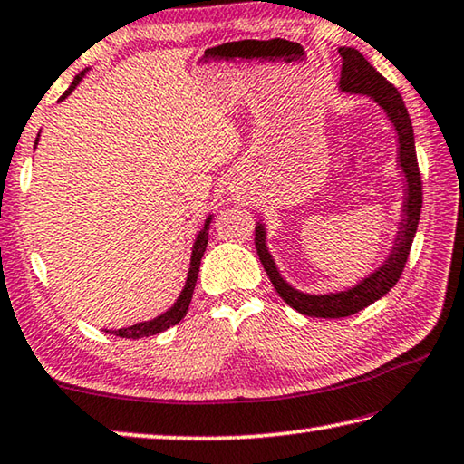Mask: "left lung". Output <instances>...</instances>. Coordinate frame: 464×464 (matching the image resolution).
<instances>
[{"label": "left lung", "mask_w": 464, "mask_h": 464, "mask_svg": "<svg viewBox=\"0 0 464 464\" xmlns=\"http://www.w3.org/2000/svg\"><path fill=\"white\" fill-rule=\"evenodd\" d=\"M343 58L339 91L349 95H365L385 113L387 121L393 125L395 138H398V168L403 176V198L398 231L393 235L390 254L379 264L373 272H369L359 282L349 285L347 290L326 292V294H310L302 292L285 280L280 269L276 266L274 256L267 247V231L266 225L257 221L256 225V249L264 266L269 282L274 284L276 292L290 308L298 310L300 314L316 316V318H343L359 313V310L373 304L379 298H383L395 284L406 267L410 256L411 241L416 237L420 210H422V180L418 172L416 160V141L414 130L408 115V109L403 105L390 81H385L367 58L355 48L343 46L339 48Z\"/></svg>", "instance_id": "left-lung-1"}]
</instances>
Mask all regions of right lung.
I'll return each mask as SVG.
<instances>
[{
    "mask_svg": "<svg viewBox=\"0 0 464 464\" xmlns=\"http://www.w3.org/2000/svg\"><path fill=\"white\" fill-rule=\"evenodd\" d=\"M89 72V69L81 71L77 77H74L72 85L64 91V95L61 97L66 99L71 95V92L77 89L79 82L82 81V77ZM38 140H40V133L36 141H34V148L38 146ZM213 221V215L207 217L205 225L200 227V231L197 233V239H195V246H192V254H190V267H188V274H187V282H184V288L180 292V296L176 298L174 304L166 310V313L158 314L156 318L151 320H141V323H136L131 326H123V328H111V331L105 333H111L115 336H121V339H141V336H154L158 333H164L166 328H170L174 324H179L180 320L187 316L188 313V306H190V300H192V292H195V285H197V277H198V269H200V259L205 256V249H207V243H208V225Z\"/></svg>",
    "mask_w": 464,
    "mask_h": 464,
    "instance_id": "right-lung-1",
    "label": "right lung"
}]
</instances>
